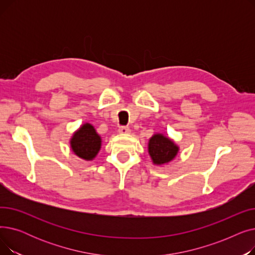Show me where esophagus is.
Masks as SVG:
<instances>
[{"label": "esophagus", "instance_id": "esophagus-1", "mask_svg": "<svg viewBox=\"0 0 255 255\" xmlns=\"http://www.w3.org/2000/svg\"><path fill=\"white\" fill-rule=\"evenodd\" d=\"M119 133H121V134H128V133H130V128L128 126H121L119 128Z\"/></svg>", "mask_w": 255, "mask_h": 255}]
</instances>
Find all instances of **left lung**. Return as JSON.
<instances>
[{
    "mask_svg": "<svg viewBox=\"0 0 255 255\" xmlns=\"http://www.w3.org/2000/svg\"><path fill=\"white\" fill-rule=\"evenodd\" d=\"M179 148L171 139L162 134H155L149 141V154L157 165L167 163L176 157Z\"/></svg>",
    "mask_w": 255,
    "mask_h": 255,
    "instance_id": "8db88e82",
    "label": "left lung"
}]
</instances>
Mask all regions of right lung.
Listing matches in <instances>:
<instances>
[{"label": "right lung", "instance_id": "1", "mask_svg": "<svg viewBox=\"0 0 255 255\" xmlns=\"http://www.w3.org/2000/svg\"><path fill=\"white\" fill-rule=\"evenodd\" d=\"M70 144L75 155L85 160H93L100 150L101 138L94 127L87 123L74 133Z\"/></svg>", "mask_w": 255, "mask_h": 255}]
</instances>
